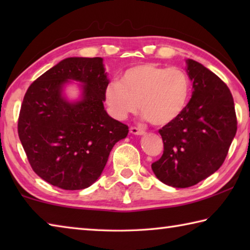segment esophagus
I'll list each match as a JSON object with an SVG mask.
<instances>
[{
  "instance_id": "34e87169",
  "label": "esophagus",
  "mask_w": 250,
  "mask_h": 250,
  "mask_svg": "<svg viewBox=\"0 0 250 250\" xmlns=\"http://www.w3.org/2000/svg\"><path fill=\"white\" fill-rule=\"evenodd\" d=\"M130 133H132L134 135H142V134H145V131H143L142 129L135 128V126H131Z\"/></svg>"
}]
</instances>
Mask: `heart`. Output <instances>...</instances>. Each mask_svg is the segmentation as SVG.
I'll return each mask as SVG.
<instances>
[{
	"label": "heart",
	"mask_w": 250,
	"mask_h": 250,
	"mask_svg": "<svg viewBox=\"0 0 250 250\" xmlns=\"http://www.w3.org/2000/svg\"><path fill=\"white\" fill-rule=\"evenodd\" d=\"M191 83L183 70L145 62L126 69L120 82H110L104 99L111 115L122 120L138 111L156 126L171 125L184 112Z\"/></svg>",
	"instance_id": "b5f03b06"
}]
</instances>
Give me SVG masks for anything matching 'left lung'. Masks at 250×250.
Instances as JSON below:
<instances>
[{"mask_svg":"<svg viewBox=\"0 0 250 250\" xmlns=\"http://www.w3.org/2000/svg\"><path fill=\"white\" fill-rule=\"evenodd\" d=\"M185 62L192 98L174 122L159 130L164 151L151 166L162 183L177 188L195 185L216 172L237 131L234 99L226 83L200 62Z\"/></svg>","mask_w":250,"mask_h":250,"instance_id":"left-lung-1","label":"left lung"}]
</instances>
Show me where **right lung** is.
Wrapping results in <instances>:
<instances>
[{
	"label": "right lung",
	"mask_w": 250,
	"mask_h": 250,
	"mask_svg": "<svg viewBox=\"0 0 250 250\" xmlns=\"http://www.w3.org/2000/svg\"><path fill=\"white\" fill-rule=\"evenodd\" d=\"M101 57H69L44 73L24 96L19 137L32 168L62 189H83L99 179L110 152L129 132L104 107L109 83ZM71 81L81 95L64 94Z\"/></svg>",
	"instance_id": "right-lung-1"
}]
</instances>
